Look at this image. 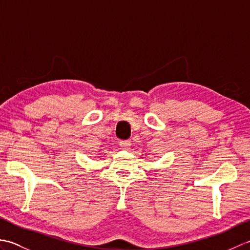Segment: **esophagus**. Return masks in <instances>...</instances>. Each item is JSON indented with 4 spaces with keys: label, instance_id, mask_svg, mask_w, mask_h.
Returning a JSON list of instances; mask_svg holds the SVG:
<instances>
[{
    "label": "esophagus",
    "instance_id": "obj_1",
    "mask_svg": "<svg viewBox=\"0 0 250 250\" xmlns=\"http://www.w3.org/2000/svg\"><path fill=\"white\" fill-rule=\"evenodd\" d=\"M119 145H120L122 149H129L130 146H131V142L130 141H121L119 143Z\"/></svg>",
    "mask_w": 250,
    "mask_h": 250
}]
</instances>
